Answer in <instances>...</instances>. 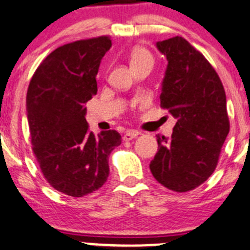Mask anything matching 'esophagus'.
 Returning a JSON list of instances; mask_svg holds the SVG:
<instances>
[{"label": "esophagus", "mask_w": 250, "mask_h": 250, "mask_svg": "<svg viewBox=\"0 0 250 250\" xmlns=\"http://www.w3.org/2000/svg\"><path fill=\"white\" fill-rule=\"evenodd\" d=\"M139 134H141V133H139L138 130L129 129V130H127L125 134H123V141H132L133 138H137Z\"/></svg>", "instance_id": "obj_1"}]
</instances>
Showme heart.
I'll return each mask as SVG.
<instances>
[{
  "mask_svg": "<svg viewBox=\"0 0 250 250\" xmlns=\"http://www.w3.org/2000/svg\"><path fill=\"white\" fill-rule=\"evenodd\" d=\"M145 61H152V56L148 51H146L145 48H136L132 53V58H130V63L132 66L137 63H141V62H145Z\"/></svg>",
  "mask_w": 250,
  "mask_h": 250,
  "instance_id": "heart-1",
  "label": "heart"
}]
</instances>
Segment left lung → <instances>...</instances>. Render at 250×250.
<instances>
[{
	"instance_id": "left-lung-1",
	"label": "left lung",
	"mask_w": 250,
	"mask_h": 250,
	"mask_svg": "<svg viewBox=\"0 0 250 250\" xmlns=\"http://www.w3.org/2000/svg\"><path fill=\"white\" fill-rule=\"evenodd\" d=\"M168 61L161 105L177 120L170 138L157 136L153 177L168 189L188 192L212 175L229 133L223 84L210 63L183 37L156 43Z\"/></svg>"
}]
</instances>
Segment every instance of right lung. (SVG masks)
Here are the masks:
<instances>
[{
  "label": "right lung",
  "instance_id": "1",
  "mask_svg": "<svg viewBox=\"0 0 250 250\" xmlns=\"http://www.w3.org/2000/svg\"><path fill=\"white\" fill-rule=\"evenodd\" d=\"M109 37L82 40L56 48L28 86L26 109L33 153L56 190L83 197L100 189L109 174L108 157L122 138L117 130L89 132L86 107L97 94L96 76Z\"/></svg>",
  "mask_w": 250,
  "mask_h": 250
}]
</instances>
